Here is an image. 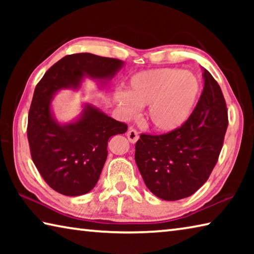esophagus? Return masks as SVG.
Returning a JSON list of instances; mask_svg holds the SVG:
<instances>
[{"label": "esophagus", "instance_id": "34e87169", "mask_svg": "<svg viewBox=\"0 0 254 254\" xmlns=\"http://www.w3.org/2000/svg\"><path fill=\"white\" fill-rule=\"evenodd\" d=\"M127 139L131 143H135L136 141L139 140V133H137L135 128H133V127L128 128V131L127 133Z\"/></svg>", "mask_w": 254, "mask_h": 254}]
</instances>
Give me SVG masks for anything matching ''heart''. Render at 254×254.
<instances>
[{"label": "heart", "mask_w": 254, "mask_h": 254, "mask_svg": "<svg viewBox=\"0 0 254 254\" xmlns=\"http://www.w3.org/2000/svg\"><path fill=\"white\" fill-rule=\"evenodd\" d=\"M200 93L195 74L175 68H158L133 75L127 92L115 93L120 109L131 117L137 106H147L145 120L154 130L171 132L190 117Z\"/></svg>", "instance_id": "heart-1"}]
</instances>
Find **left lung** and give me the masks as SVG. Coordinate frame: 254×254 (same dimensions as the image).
I'll return each instance as SVG.
<instances>
[{"mask_svg":"<svg viewBox=\"0 0 254 254\" xmlns=\"http://www.w3.org/2000/svg\"><path fill=\"white\" fill-rule=\"evenodd\" d=\"M204 88L182 127L152 135L141 133L135 162L145 186L165 200L186 198L207 182L220 157L229 119L220 85L204 69Z\"/></svg>","mask_w":254,"mask_h":254,"instance_id":"1","label":"left lung"}]
</instances>
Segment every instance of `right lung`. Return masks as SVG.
Returning <instances> with one entry per match:
<instances>
[{
	"label": "right lung",
	"instance_id": "right-lung-1",
	"mask_svg": "<svg viewBox=\"0 0 254 254\" xmlns=\"http://www.w3.org/2000/svg\"><path fill=\"white\" fill-rule=\"evenodd\" d=\"M123 66L115 58L88 53L68 55L46 71L34 89L27 134L31 158L42 178L59 194L79 196L95 187L107 158L111 136L127 130L123 122L86 105L83 117L60 126L50 112L53 95L77 88L84 76L110 79Z\"/></svg>",
	"mask_w": 254,
	"mask_h": 254
}]
</instances>
